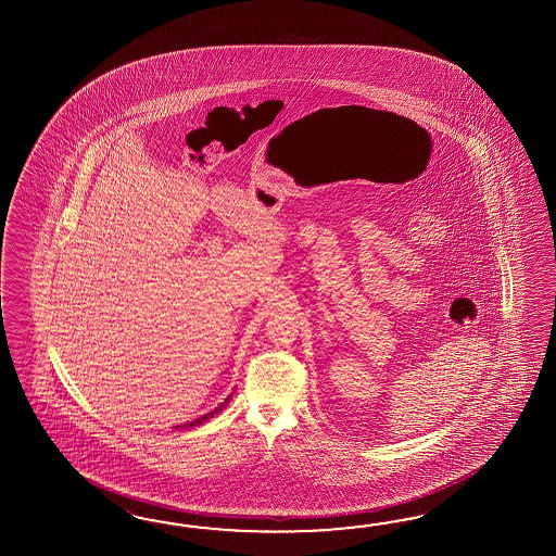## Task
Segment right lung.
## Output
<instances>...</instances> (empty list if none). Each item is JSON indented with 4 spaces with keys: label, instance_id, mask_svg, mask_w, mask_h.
<instances>
[{
    "label": "right lung",
    "instance_id": "add662e5",
    "mask_svg": "<svg viewBox=\"0 0 556 556\" xmlns=\"http://www.w3.org/2000/svg\"><path fill=\"white\" fill-rule=\"evenodd\" d=\"M230 397H232V395H228V397H226V402L220 403V405H218L214 412H211V414L202 415V417L194 419V421H190V424H187V427L201 426L202 421H206V419H211V417H214V415L218 414V412H223V407H225L226 403L230 402ZM178 427L180 426H177V429Z\"/></svg>",
    "mask_w": 556,
    "mask_h": 556
}]
</instances>
